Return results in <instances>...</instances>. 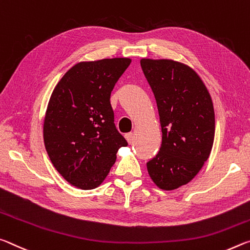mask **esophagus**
<instances>
[{
    "mask_svg": "<svg viewBox=\"0 0 250 250\" xmlns=\"http://www.w3.org/2000/svg\"><path fill=\"white\" fill-rule=\"evenodd\" d=\"M125 138H126V141H127L128 144H132V143L134 142V134L133 133L126 134L125 135Z\"/></svg>",
    "mask_w": 250,
    "mask_h": 250,
    "instance_id": "esophagus-1",
    "label": "esophagus"
}]
</instances>
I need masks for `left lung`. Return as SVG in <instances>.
Instances as JSON below:
<instances>
[{"label":"left lung","instance_id":"obj_1","mask_svg":"<svg viewBox=\"0 0 250 250\" xmlns=\"http://www.w3.org/2000/svg\"><path fill=\"white\" fill-rule=\"evenodd\" d=\"M141 66L156 100L163 133L161 149L147 170L158 188L174 190L189 183L209 157L214 105L206 85L188 65L142 59Z\"/></svg>","mask_w":250,"mask_h":250}]
</instances>
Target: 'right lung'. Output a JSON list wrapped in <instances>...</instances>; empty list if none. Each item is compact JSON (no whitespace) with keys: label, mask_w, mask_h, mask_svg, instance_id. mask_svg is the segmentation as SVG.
<instances>
[{"label":"right lung","mask_w":250,"mask_h":250,"mask_svg":"<svg viewBox=\"0 0 250 250\" xmlns=\"http://www.w3.org/2000/svg\"><path fill=\"white\" fill-rule=\"evenodd\" d=\"M132 60L103 59L75 64L56 84L48 101L43 137L53 166L80 189L104 182L121 147L110 93Z\"/></svg>","instance_id":"right-lung-1"}]
</instances>
